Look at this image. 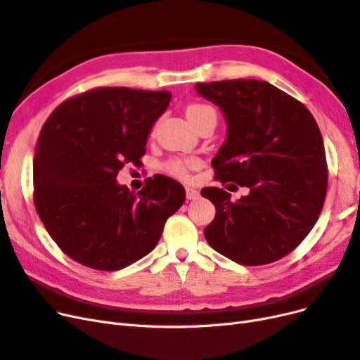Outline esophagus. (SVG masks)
<instances>
[{
	"instance_id": "obj_1",
	"label": "esophagus",
	"mask_w": 360,
	"mask_h": 360,
	"mask_svg": "<svg viewBox=\"0 0 360 360\" xmlns=\"http://www.w3.org/2000/svg\"><path fill=\"white\" fill-rule=\"evenodd\" d=\"M186 197L188 200H197L200 197V191L197 188L186 186Z\"/></svg>"
}]
</instances>
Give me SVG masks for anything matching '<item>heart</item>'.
I'll return each instance as SVG.
<instances>
[{
    "label": "heart",
    "mask_w": 360,
    "mask_h": 360,
    "mask_svg": "<svg viewBox=\"0 0 360 360\" xmlns=\"http://www.w3.org/2000/svg\"><path fill=\"white\" fill-rule=\"evenodd\" d=\"M209 115H213L216 117V112L212 106L209 105H202V103H192L186 108V117L189 122L197 126L202 118L209 117ZM193 165V162H184V160H171L168 165H167V169L174 174V176L177 177H186L188 176V169L189 167Z\"/></svg>",
    "instance_id": "obj_1"
}]
</instances>
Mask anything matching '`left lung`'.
Returning <instances> with one entry per match:
<instances>
[{
	"label": "left lung",
	"mask_w": 360,
	"mask_h": 360,
	"mask_svg": "<svg viewBox=\"0 0 360 360\" xmlns=\"http://www.w3.org/2000/svg\"><path fill=\"white\" fill-rule=\"evenodd\" d=\"M195 90L219 108L226 123L212 160L214 177L248 189L237 201L221 188L201 189L216 207L205 240L238 264L274 263L302 243L323 209L328 165L317 122L303 103L266 81L198 82Z\"/></svg>",
	"instance_id": "left-lung-1"
}]
</instances>
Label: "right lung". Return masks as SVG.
I'll list each match as a JSON object with an SVG mask.
<instances>
[{"label": "right lung", "instance_id": "right-lung-1", "mask_svg": "<svg viewBox=\"0 0 360 360\" xmlns=\"http://www.w3.org/2000/svg\"><path fill=\"white\" fill-rule=\"evenodd\" d=\"M171 93L105 86L63 102L43 124L32 163L34 205L52 240L96 270L150 254L186 198L179 181L150 179L138 193L117 181L138 165Z\"/></svg>", "mask_w": 360, "mask_h": 360}]
</instances>
